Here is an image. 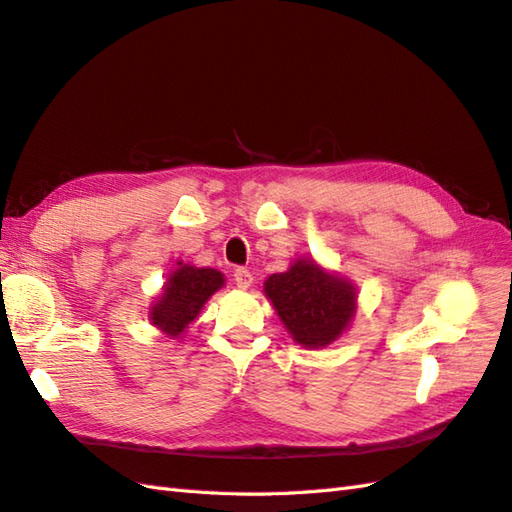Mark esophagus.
I'll use <instances>...</instances> for the list:
<instances>
[{
  "label": "esophagus",
  "mask_w": 512,
  "mask_h": 512,
  "mask_svg": "<svg viewBox=\"0 0 512 512\" xmlns=\"http://www.w3.org/2000/svg\"><path fill=\"white\" fill-rule=\"evenodd\" d=\"M233 277H235L237 288L246 290V288H251V285H253V275H251V270H246V268H235Z\"/></svg>",
  "instance_id": "esophagus-1"
}]
</instances>
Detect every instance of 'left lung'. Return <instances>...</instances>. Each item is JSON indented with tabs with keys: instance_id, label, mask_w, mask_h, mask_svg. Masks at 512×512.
I'll use <instances>...</instances> for the list:
<instances>
[{
	"instance_id": "1",
	"label": "left lung",
	"mask_w": 512,
	"mask_h": 512,
	"mask_svg": "<svg viewBox=\"0 0 512 512\" xmlns=\"http://www.w3.org/2000/svg\"><path fill=\"white\" fill-rule=\"evenodd\" d=\"M264 292L290 336L307 349L338 340L358 307L355 285L314 259H296L285 272L270 275Z\"/></svg>"
}]
</instances>
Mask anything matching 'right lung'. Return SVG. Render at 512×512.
I'll return each instance as SVG.
<instances>
[{
  "label": "right lung",
  "mask_w": 512,
  "mask_h": 512,
  "mask_svg": "<svg viewBox=\"0 0 512 512\" xmlns=\"http://www.w3.org/2000/svg\"><path fill=\"white\" fill-rule=\"evenodd\" d=\"M224 285V275L213 268H196L178 261L163 285L159 299L150 307L152 325L161 329L165 336L178 338L200 314L213 292Z\"/></svg>",
  "instance_id": "1"
}]
</instances>
